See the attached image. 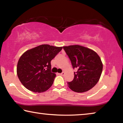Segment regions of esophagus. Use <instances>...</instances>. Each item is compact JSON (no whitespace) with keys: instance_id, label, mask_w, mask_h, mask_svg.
<instances>
[{"instance_id":"esophagus-1","label":"esophagus","mask_w":123,"mask_h":123,"mask_svg":"<svg viewBox=\"0 0 123 123\" xmlns=\"http://www.w3.org/2000/svg\"><path fill=\"white\" fill-rule=\"evenodd\" d=\"M60 75H61V76H62V75H63L64 74V72H62V73H60V74H59Z\"/></svg>"}]
</instances>
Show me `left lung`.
<instances>
[{
  "label": "left lung",
  "instance_id": "obj_1",
  "mask_svg": "<svg viewBox=\"0 0 123 123\" xmlns=\"http://www.w3.org/2000/svg\"><path fill=\"white\" fill-rule=\"evenodd\" d=\"M71 61L73 68H76L73 81L67 82L70 89L75 92L88 91L97 84L100 78L103 63L94 51L79 45L63 47Z\"/></svg>",
  "mask_w": 123,
  "mask_h": 123
}]
</instances>
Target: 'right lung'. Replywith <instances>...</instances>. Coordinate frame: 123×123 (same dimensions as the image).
<instances>
[{"mask_svg":"<svg viewBox=\"0 0 123 123\" xmlns=\"http://www.w3.org/2000/svg\"><path fill=\"white\" fill-rule=\"evenodd\" d=\"M62 49V47L42 44L23 54L18 60L17 73L26 88L41 93L52 86L56 74L51 72V61Z\"/></svg>","mask_w":123,"mask_h":123,"instance_id":"1","label":"right lung"}]
</instances>
